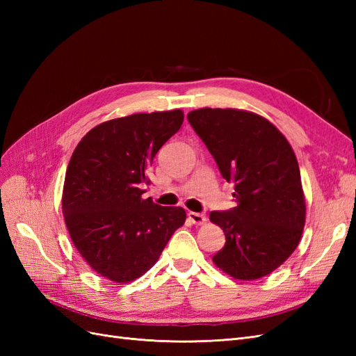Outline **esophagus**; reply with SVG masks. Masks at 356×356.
Returning a JSON list of instances; mask_svg holds the SVG:
<instances>
[{"mask_svg":"<svg viewBox=\"0 0 356 356\" xmlns=\"http://www.w3.org/2000/svg\"><path fill=\"white\" fill-rule=\"evenodd\" d=\"M188 220L193 222V224H196V225H202V224H204L208 221V218H207V215L204 213H199V212H188Z\"/></svg>","mask_w":356,"mask_h":356,"instance_id":"esophagus-1","label":"esophagus"}]
</instances>
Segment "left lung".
I'll list each match as a JSON object with an SVG mask.
<instances>
[{"label":"left lung","mask_w":356,"mask_h":356,"mask_svg":"<svg viewBox=\"0 0 356 356\" xmlns=\"http://www.w3.org/2000/svg\"><path fill=\"white\" fill-rule=\"evenodd\" d=\"M188 122L233 182L238 207L213 211L225 245L212 257L241 281L260 279L294 252L306 221V202L294 149L267 118L234 108L190 111Z\"/></svg>","instance_id":"8db88e82"}]
</instances>
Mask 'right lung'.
Here are the masks:
<instances>
[{"instance_id":"add662e5","label":"right lung","mask_w":356,"mask_h":356,"mask_svg":"<svg viewBox=\"0 0 356 356\" xmlns=\"http://www.w3.org/2000/svg\"><path fill=\"white\" fill-rule=\"evenodd\" d=\"M182 122L181 110L113 118L86 134L71 156L62 193L67 229L83 260L115 284L149 270L186 221L182 208L143 197L153 159Z\"/></svg>"}]
</instances>
